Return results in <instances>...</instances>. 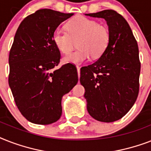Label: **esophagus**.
I'll list each match as a JSON object with an SVG mask.
<instances>
[{"label": "esophagus", "instance_id": "34e87169", "mask_svg": "<svg viewBox=\"0 0 151 151\" xmlns=\"http://www.w3.org/2000/svg\"><path fill=\"white\" fill-rule=\"evenodd\" d=\"M77 70H78V78H80V72H81V70H80V67H79V66H77Z\"/></svg>", "mask_w": 151, "mask_h": 151}]
</instances>
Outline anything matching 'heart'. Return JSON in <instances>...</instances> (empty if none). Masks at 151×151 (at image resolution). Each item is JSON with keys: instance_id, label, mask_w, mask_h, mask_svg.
<instances>
[{"instance_id": "1", "label": "heart", "mask_w": 151, "mask_h": 151, "mask_svg": "<svg viewBox=\"0 0 151 151\" xmlns=\"http://www.w3.org/2000/svg\"><path fill=\"white\" fill-rule=\"evenodd\" d=\"M110 39V30L96 21L85 17H78L66 24V31L56 29L52 40L62 53L67 54L78 42V50L63 59L65 63L81 64L92 59H98L106 50Z\"/></svg>"}]
</instances>
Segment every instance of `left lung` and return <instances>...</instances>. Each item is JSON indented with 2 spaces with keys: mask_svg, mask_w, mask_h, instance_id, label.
Here are the masks:
<instances>
[{
  "mask_svg": "<svg viewBox=\"0 0 151 151\" xmlns=\"http://www.w3.org/2000/svg\"><path fill=\"white\" fill-rule=\"evenodd\" d=\"M106 21L110 39L106 50L94 63L81 68L88 112L94 119L113 122L132 107L139 89V48L129 23L114 10L85 14Z\"/></svg>",
  "mask_w": 151,
  "mask_h": 151,
  "instance_id": "1",
  "label": "left lung"
}]
</instances>
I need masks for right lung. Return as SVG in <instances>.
Instances as JSON below:
<instances>
[{
    "mask_svg": "<svg viewBox=\"0 0 151 151\" xmlns=\"http://www.w3.org/2000/svg\"><path fill=\"white\" fill-rule=\"evenodd\" d=\"M73 13L44 8L20 23L9 52L8 84L22 116L37 124L57 122L62 115V98L78 81V70L67 63L55 70L60 52L52 35Z\"/></svg>",
    "mask_w": 151,
    "mask_h": 151,
    "instance_id": "1",
    "label": "right lung"
}]
</instances>
